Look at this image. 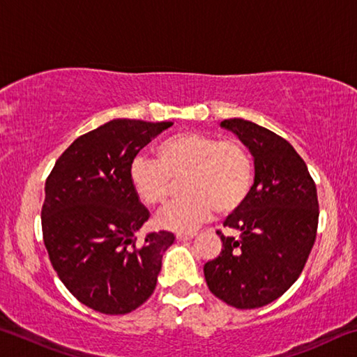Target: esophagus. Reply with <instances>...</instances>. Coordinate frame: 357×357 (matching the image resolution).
<instances>
[{
    "label": "esophagus",
    "mask_w": 357,
    "mask_h": 357,
    "mask_svg": "<svg viewBox=\"0 0 357 357\" xmlns=\"http://www.w3.org/2000/svg\"><path fill=\"white\" fill-rule=\"evenodd\" d=\"M195 236H197L195 233H178L176 239L178 241H189V239H193Z\"/></svg>",
    "instance_id": "1"
}]
</instances>
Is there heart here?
<instances>
[{"instance_id":"heart-1","label":"heart","mask_w":357,"mask_h":357,"mask_svg":"<svg viewBox=\"0 0 357 357\" xmlns=\"http://www.w3.org/2000/svg\"><path fill=\"white\" fill-rule=\"evenodd\" d=\"M185 195L172 203L155 223L170 231H192L219 214L241 208L252 189L253 162L238 140H220L203 132H184L155 144L154 160L138 157L129 179L138 200L148 208H162L179 181Z\"/></svg>"}]
</instances>
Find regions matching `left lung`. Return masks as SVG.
<instances>
[{
	"instance_id": "1",
	"label": "left lung",
	"mask_w": 357,
	"mask_h": 357,
	"mask_svg": "<svg viewBox=\"0 0 357 357\" xmlns=\"http://www.w3.org/2000/svg\"><path fill=\"white\" fill-rule=\"evenodd\" d=\"M250 151L255 179L241 208L225 227L241 239L217 231L223 249L204 264L211 293L236 309H258L298 280L317 238V187L305 162L285 138L252 121L225 119Z\"/></svg>"
}]
</instances>
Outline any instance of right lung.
<instances>
[{"label":"right lung","mask_w":357,"mask_h":357,"mask_svg":"<svg viewBox=\"0 0 357 357\" xmlns=\"http://www.w3.org/2000/svg\"><path fill=\"white\" fill-rule=\"evenodd\" d=\"M172 121L118 118L78 137L45 181L42 233L48 257L66 288L105 315L135 310L153 294L170 231L135 233L149 211L130 185L129 172L144 144Z\"/></svg>","instance_id":"right-lung-1"}]
</instances>
